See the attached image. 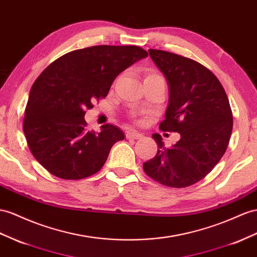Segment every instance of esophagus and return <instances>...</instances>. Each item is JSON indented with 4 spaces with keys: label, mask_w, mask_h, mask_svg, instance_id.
I'll list each match as a JSON object with an SVG mask.
<instances>
[{
    "label": "esophagus",
    "mask_w": 257,
    "mask_h": 257,
    "mask_svg": "<svg viewBox=\"0 0 257 257\" xmlns=\"http://www.w3.org/2000/svg\"><path fill=\"white\" fill-rule=\"evenodd\" d=\"M126 137L128 139H140L142 135L139 133H136V131H129V133L126 134Z\"/></svg>",
    "instance_id": "34e87169"
}]
</instances>
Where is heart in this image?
Here are the masks:
<instances>
[{"label": "heart", "instance_id": "obj_1", "mask_svg": "<svg viewBox=\"0 0 257 257\" xmlns=\"http://www.w3.org/2000/svg\"><path fill=\"white\" fill-rule=\"evenodd\" d=\"M153 77H160V76L156 75V74H153V72H150V74L147 75L146 78H153Z\"/></svg>", "mask_w": 257, "mask_h": 257}]
</instances>
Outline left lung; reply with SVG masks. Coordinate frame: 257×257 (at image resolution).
<instances>
[{
    "mask_svg": "<svg viewBox=\"0 0 257 257\" xmlns=\"http://www.w3.org/2000/svg\"><path fill=\"white\" fill-rule=\"evenodd\" d=\"M149 53L169 87L160 129L180 134V140L167 149L154 134L157 153L143 163V169L164 186H192L212 172L227 150L233 124L228 96L217 77L200 63L161 50Z\"/></svg>",
    "mask_w": 257,
    "mask_h": 257,
    "instance_id": "1",
    "label": "left lung"
}]
</instances>
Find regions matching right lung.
<instances>
[{"label":"right lung","instance_id":"obj_1","mask_svg":"<svg viewBox=\"0 0 257 257\" xmlns=\"http://www.w3.org/2000/svg\"><path fill=\"white\" fill-rule=\"evenodd\" d=\"M148 56L135 45H96L57 58L31 87L24 133L35 159L58 178L78 180L94 175L111 147L124 139L113 124L88 131L85 109L107 95L121 71Z\"/></svg>","mask_w":257,"mask_h":257}]
</instances>
